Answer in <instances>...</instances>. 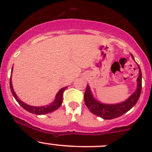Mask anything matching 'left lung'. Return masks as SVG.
<instances>
[{"instance_id":"8db88e82","label":"left lung","mask_w":152,"mask_h":152,"mask_svg":"<svg viewBox=\"0 0 152 152\" xmlns=\"http://www.w3.org/2000/svg\"><path fill=\"white\" fill-rule=\"evenodd\" d=\"M131 55L132 59H134L132 54ZM137 66L139 68V76L137 79V89L135 92L132 94L131 96H129V98H128L126 100L121 103L116 104H105L98 102L93 98L90 87L87 85L85 96H84V100H85V105L87 106L89 110L93 114L99 117L107 119V120H110V119L120 117L124 113L131 110L138 101L142 90V73L140 66L138 65Z\"/></svg>"}]
</instances>
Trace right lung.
<instances>
[{"mask_svg":"<svg viewBox=\"0 0 152 152\" xmlns=\"http://www.w3.org/2000/svg\"><path fill=\"white\" fill-rule=\"evenodd\" d=\"M10 89L11 92H12V95L15 97V99H16L17 102H18L20 105L23 107V109H25L26 110L29 112L31 113H33V114L36 115H45L47 113H52V112L55 111V110H57L58 108L60 107L61 104L62 103V99H63V93L65 91V89L67 87H65L63 88H62L61 90H59V91L58 92L57 94L56 95V97H55L54 102H52L51 104H50L49 105L47 106H43V107H33V106H30L25 104L24 102H23L22 101H20L19 99V98L17 96L16 93L14 91L13 87H12V77H10Z\"/></svg>","mask_w":152,"mask_h":152,"instance_id":"obj_1","label":"right lung"}]
</instances>
